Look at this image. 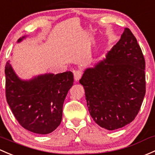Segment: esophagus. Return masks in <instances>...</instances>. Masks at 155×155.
Instances as JSON below:
<instances>
[{"label": "esophagus", "mask_w": 155, "mask_h": 155, "mask_svg": "<svg viewBox=\"0 0 155 155\" xmlns=\"http://www.w3.org/2000/svg\"><path fill=\"white\" fill-rule=\"evenodd\" d=\"M82 75V72L81 71H75L73 73V76H74V79L75 81H79L81 79Z\"/></svg>", "instance_id": "esophagus-1"}]
</instances>
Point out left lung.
<instances>
[{
    "label": "left lung",
    "instance_id": "obj_1",
    "mask_svg": "<svg viewBox=\"0 0 155 155\" xmlns=\"http://www.w3.org/2000/svg\"><path fill=\"white\" fill-rule=\"evenodd\" d=\"M145 64L137 41L125 28L105 58L84 71L79 83L91 116L99 126L113 131L134 120L146 94Z\"/></svg>",
    "mask_w": 155,
    "mask_h": 155
}]
</instances>
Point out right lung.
Listing matches in <instances>:
<instances>
[{
  "label": "right lung",
  "mask_w": 155,
  "mask_h": 155,
  "mask_svg": "<svg viewBox=\"0 0 155 155\" xmlns=\"http://www.w3.org/2000/svg\"><path fill=\"white\" fill-rule=\"evenodd\" d=\"M25 38H20L18 42ZM5 75L6 101L19 124L39 134L56 129L62 119L64 99L73 84V73H46L22 80L8 61Z\"/></svg>",
  "instance_id": "add662e5"
}]
</instances>
